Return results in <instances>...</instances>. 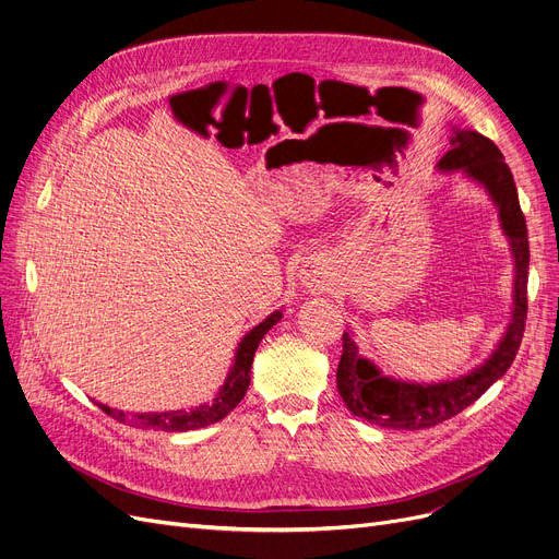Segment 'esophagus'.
<instances>
[{
  "mask_svg": "<svg viewBox=\"0 0 559 559\" xmlns=\"http://www.w3.org/2000/svg\"><path fill=\"white\" fill-rule=\"evenodd\" d=\"M306 287H310V289H320V287H322V281H320V278H314V276H308V278H306Z\"/></svg>",
  "mask_w": 559,
  "mask_h": 559,
  "instance_id": "34e87169",
  "label": "esophagus"
}]
</instances>
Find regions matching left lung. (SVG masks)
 <instances>
[{
  "instance_id": "1",
  "label": "left lung",
  "mask_w": 559,
  "mask_h": 559,
  "mask_svg": "<svg viewBox=\"0 0 559 559\" xmlns=\"http://www.w3.org/2000/svg\"><path fill=\"white\" fill-rule=\"evenodd\" d=\"M450 145L452 148L441 157L439 166L443 171L464 168L473 180L487 187L498 205L502 230L512 241L516 264L512 322H509L498 349L484 366L461 379L427 385L383 377L368 358L358 356V347L349 333H343V356H340L335 372L337 393L354 416L388 429H427L461 414L509 370L525 331L530 245L514 176L504 164L498 145L479 132L454 130Z\"/></svg>"
}]
</instances>
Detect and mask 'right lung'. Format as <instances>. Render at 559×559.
<instances>
[{
	"instance_id": "1",
	"label": "right lung",
	"mask_w": 559,
	"mask_h": 559,
	"mask_svg": "<svg viewBox=\"0 0 559 559\" xmlns=\"http://www.w3.org/2000/svg\"><path fill=\"white\" fill-rule=\"evenodd\" d=\"M278 320H281V310H274L270 318L260 322L251 333H247L245 340H241L237 352H235L233 370L222 388L219 397H216L212 404H201L193 411H189V414H185V411H171V414H136V416H128V414H123V411H116V408H109L103 404H98V406L105 411L107 416H111L118 423L141 427V429H157V431H189V429H199V427L222 420L241 402V397L247 395L255 349L260 345V340L264 337V333L270 331Z\"/></svg>"
}]
</instances>
